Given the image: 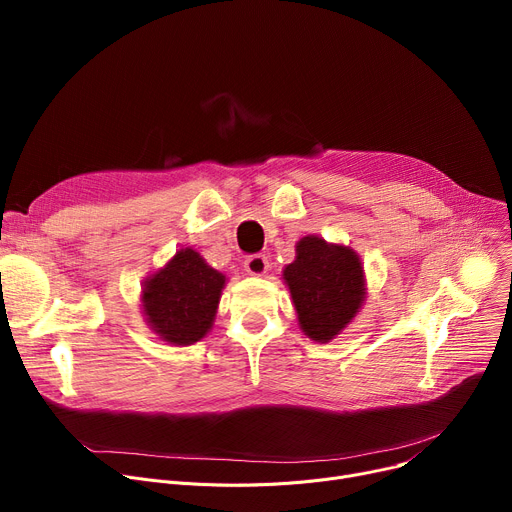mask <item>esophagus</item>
<instances>
[{"mask_svg":"<svg viewBox=\"0 0 512 512\" xmlns=\"http://www.w3.org/2000/svg\"><path fill=\"white\" fill-rule=\"evenodd\" d=\"M267 267H270V263H267V257L261 255V253H255V255H249L245 259V270L247 274L251 276H263L267 272Z\"/></svg>","mask_w":512,"mask_h":512,"instance_id":"1","label":"esophagus"}]
</instances>
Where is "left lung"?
<instances>
[{
    "instance_id": "1",
    "label": "left lung",
    "mask_w": 512,
    "mask_h": 512,
    "mask_svg": "<svg viewBox=\"0 0 512 512\" xmlns=\"http://www.w3.org/2000/svg\"><path fill=\"white\" fill-rule=\"evenodd\" d=\"M301 328L317 342L332 340L351 321L365 297L363 265L353 249L305 236L297 259L284 270Z\"/></svg>"
}]
</instances>
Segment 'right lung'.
Instances as JSON below:
<instances>
[{
    "instance_id": "right-lung-1",
    "label": "right lung",
    "mask_w": 512,
    "mask_h": 512,
    "mask_svg": "<svg viewBox=\"0 0 512 512\" xmlns=\"http://www.w3.org/2000/svg\"><path fill=\"white\" fill-rule=\"evenodd\" d=\"M226 278L193 249H180L143 290L149 326L170 344L184 346L201 340L215 317Z\"/></svg>"
}]
</instances>
